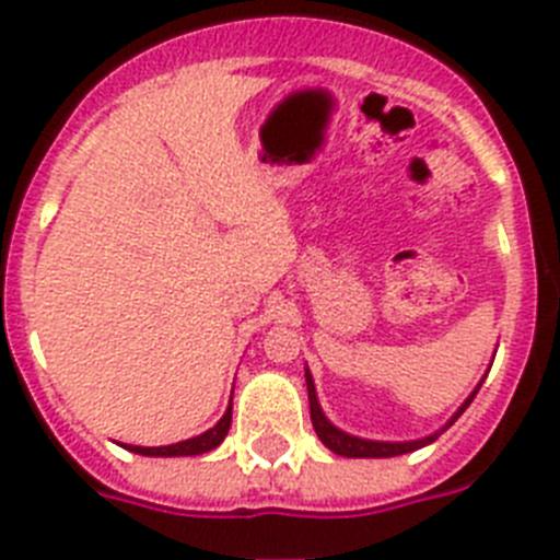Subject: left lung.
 <instances>
[{
    "mask_svg": "<svg viewBox=\"0 0 560 560\" xmlns=\"http://www.w3.org/2000/svg\"><path fill=\"white\" fill-rule=\"evenodd\" d=\"M305 381H308V407H311V423H314L316 434H319V440H323L325 446L330 448L334 454H341V457H398V454H409L415 452V448H423L429 446V443H434L438 440V434H432V438H423V440H415V443H375V440H361V438H353V434H345L339 432V429L330 423L328 418L323 415V409H319V400H316V389H314V381H311V375L305 373ZM479 393V387L474 389L471 398L465 400L463 407H459V412L454 415L452 420H448V427H452L454 420L459 418V415L468 409V404L474 400V395Z\"/></svg>",
    "mask_w": 560,
    "mask_h": 560,
    "instance_id": "8db88e82",
    "label": "left lung"
}]
</instances>
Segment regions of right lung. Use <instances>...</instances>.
<instances>
[{
    "label": "right lung",
    "mask_w": 560,
    "mask_h": 560,
    "mask_svg": "<svg viewBox=\"0 0 560 560\" xmlns=\"http://www.w3.org/2000/svg\"><path fill=\"white\" fill-rule=\"evenodd\" d=\"M230 423H232V404L230 409H226L224 418H221L210 432L199 434V438L182 440V443H173V446H160V448H145V446H126V448L133 454H145V457H196V454L212 452V448L219 446L221 440L226 438V432H230Z\"/></svg>",
    "instance_id": "right-lung-1"
}]
</instances>
